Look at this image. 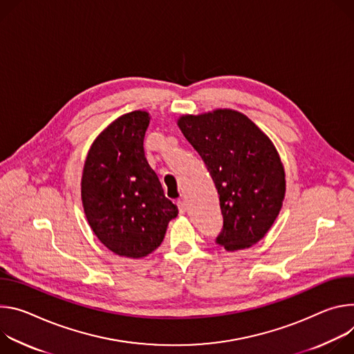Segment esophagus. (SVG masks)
I'll list each match as a JSON object with an SVG mask.
<instances>
[{"label": "esophagus", "mask_w": 354, "mask_h": 354, "mask_svg": "<svg viewBox=\"0 0 354 354\" xmlns=\"http://www.w3.org/2000/svg\"><path fill=\"white\" fill-rule=\"evenodd\" d=\"M177 205H178L180 212H183V214L188 209V204H187V201H185V200H180V201L177 203Z\"/></svg>", "instance_id": "esophagus-1"}]
</instances>
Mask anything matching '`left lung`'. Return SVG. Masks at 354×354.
Wrapping results in <instances>:
<instances>
[{
  "instance_id": "left-lung-1",
  "label": "left lung",
  "mask_w": 354,
  "mask_h": 354,
  "mask_svg": "<svg viewBox=\"0 0 354 354\" xmlns=\"http://www.w3.org/2000/svg\"><path fill=\"white\" fill-rule=\"evenodd\" d=\"M177 125L218 189L223 227L216 243L227 252L253 246L284 201L286 173L277 149L246 115L233 109L183 115Z\"/></svg>"
}]
</instances>
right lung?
Here are the masks:
<instances>
[{
  "instance_id": "1",
  "label": "right lung",
  "mask_w": 354,
  "mask_h": 354,
  "mask_svg": "<svg viewBox=\"0 0 354 354\" xmlns=\"http://www.w3.org/2000/svg\"><path fill=\"white\" fill-rule=\"evenodd\" d=\"M149 122V112L133 111L108 125L91 145L82 177L83 208L95 236L131 259L159 248L178 214L145 157Z\"/></svg>"
}]
</instances>
